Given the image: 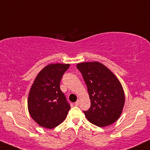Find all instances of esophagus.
<instances>
[{
	"mask_svg": "<svg viewBox=\"0 0 150 150\" xmlns=\"http://www.w3.org/2000/svg\"><path fill=\"white\" fill-rule=\"evenodd\" d=\"M79 104H80V100H79V99H78V100H77L76 102L75 103V106H78Z\"/></svg>",
	"mask_w": 150,
	"mask_h": 150,
	"instance_id": "obj_1",
	"label": "esophagus"
}]
</instances>
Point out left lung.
Returning a JSON list of instances; mask_svg holds the SVG:
<instances>
[{
    "instance_id": "8db88e82",
    "label": "left lung",
    "mask_w": 150,
    "mask_h": 150,
    "mask_svg": "<svg viewBox=\"0 0 150 150\" xmlns=\"http://www.w3.org/2000/svg\"><path fill=\"white\" fill-rule=\"evenodd\" d=\"M91 101V106L84 111L92 124L105 127L119 118L125 104V94L119 80L107 67L99 62L77 63Z\"/></svg>"
}]
</instances>
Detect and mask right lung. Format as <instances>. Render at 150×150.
<instances>
[{"mask_svg": "<svg viewBox=\"0 0 150 150\" xmlns=\"http://www.w3.org/2000/svg\"><path fill=\"white\" fill-rule=\"evenodd\" d=\"M69 67L70 64L63 63L46 65L31 87L27 100L29 113L43 128H55L67 117L70 106L60 89V82Z\"/></svg>", "mask_w": 150, "mask_h": 150, "instance_id": "right-lung-1", "label": "right lung"}]
</instances>
